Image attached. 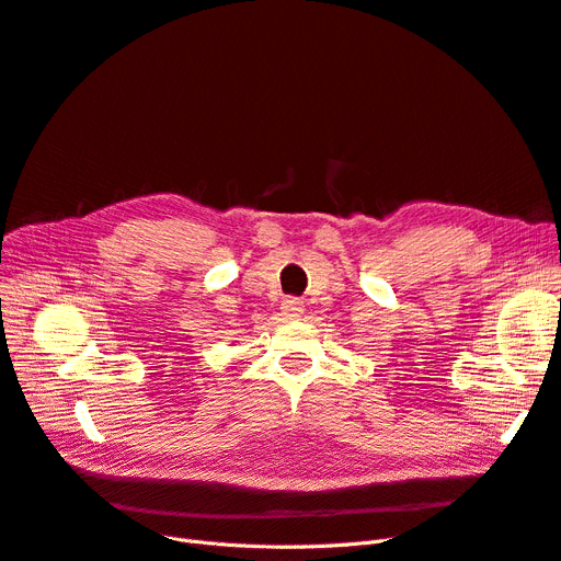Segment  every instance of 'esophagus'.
Masks as SVG:
<instances>
[{
    "label": "esophagus",
    "instance_id": "34e87169",
    "mask_svg": "<svg viewBox=\"0 0 561 561\" xmlns=\"http://www.w3.org/2000/svg\"><path fill=\"white\" fill-rule=\"evenodd\" d=\"M279 309H282V317H284L286 321H296V319H300V317L305 314V307H302V302H300V300H296V298H288V300H284Z\"/></svg>",
    "mask_w": 561,
    "mask_h": 561
}]
</instances>
